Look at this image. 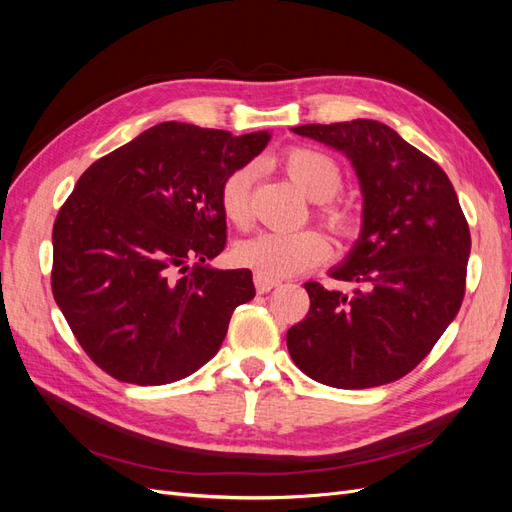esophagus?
<instances>
[{"label": "esophagus", "mask_w": 512, "mask_h": 512, "mask_svg": "<svg viewBox=\"0 0 512 512\" xmlns=\"http://www.w3.org/2000/svg\"><path fill=\"white\" fill-rule=\"evenodd\" d=\"M254 284H256V290L260 292V294H265V292H271L273 288H277L280 286V282L277 280H269V277H262V275H254Z\"/></svg>", "instance_id": "1"}]
</instances>
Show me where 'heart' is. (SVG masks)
<instances>
[{
	"instance_id": "b5f03b06",
	"label": "heart",
	"mask_w": 512,
	"mask_h": 512,
	"mask_svg": "<svg viewBox=\"0 0 512 512\" xmlns=\"http://www.w3.org/2000/svg\"><path fill=\"white\" fill-rule=\"evenodd\" d=\"M282 164L292 181L314 200H329L342 188V168L320 149L292 147L282 156ZM256 179V168L243 164L226 175L220 188V205L226 220L235 226H245L250 220V196ZM324 215L342 232L354 226L352 215L342 207H327ZM329 256V243L318 230H292V232H260V235L241 241L235 247V260L241 267L254 273L280 280L312 269Z\"/></svg>"
}]
</instances>
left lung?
<instances>
[{
    "mask_svg": "<svg viewBox=\"0 0 512 512\" xmlns=\"http://www.w3.org/2000/svg\"><path fill=\"white\" fill-rule=\"evenodd\" d=\"M294 134L342 151L363 194L361 235L329 271L350 294L307 282V316L288 329L292 361L335 389L395 382L459 312L470 228L444 170L374 119L307 123Z\"/></svg>",
    "mask_w": 512,
    "mask_h": 512,
    "instance_id": "8db88e82",
    "label": "left lung"
}]
</instances>
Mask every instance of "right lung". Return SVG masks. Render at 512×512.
I'll return each instance as SVG.
<instances>
[{
	"mask_svg": "<svg viewBox=\"0 0 512 512\" xmlns=\"http://www.w3.org/2000/svg\"><path fill=\"white\" fill-rule=\"evenodd\" d=\"M269 132L232 136L164 121L91 164L53 226V297L108 376L177 382L220 350L250 269L207 265L224 250L220 188Z\"/></svg>",
	"mask_w": 512,
	"mask_h": 512,
	"instance_id": "obj_1",
	"label": "right lung"
}]
</instances>
